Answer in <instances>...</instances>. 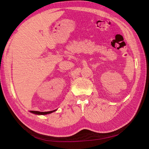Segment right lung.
Returning <instances> with one entry per match:
<instances>
[{"mask_svg":"<svg viewBox=\"0 0 149 149\" xmlns=\"http://www.w3.org/2000/svg\"><path fill=\"white\" fill-rule=\"evenodd\" d=\"M56 110H52V111H49V112H39V111H33L31 110L30 112L31 113H33L35 114H37V115H45V114H50V113L55 112Z\"/></svg>","mask_w":149,"mask_h":149,"instance_id":"right-lung-1","label":"right lung"}]
</instances>
